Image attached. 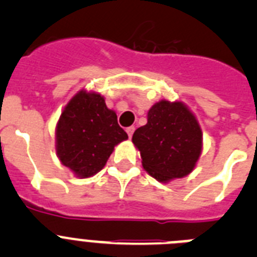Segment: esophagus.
Segmentation results:
<instances>
[{"label": "esophagus", "instance_id": "1", "mask_svg": "<svg viewBox=\"0 0 257 257\" xmlns=\"http://www.w3.org/2000/svg\"><path fill=\"white\" fill-rule=\"evenodd\" d=\"M127 135H128V138H133V134L134 131H135V127H127Z\"/></svg>", "mask_w": 257, "mask_h": 257}]
</instances>
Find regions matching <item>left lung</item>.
I'll return each mask as SVG.
<instances>
[{"label":"left lung","instance_id":"1","mask_svg":"<svg viewBox=\"0 0 257 257\" xmlns=\"http://www.w3.org/2000/svg\"><path fill=\"white\" fill-rule=\"evenodd\" d=\"M143 167L161 183L187 176L202 151V131L197 118L180 101L162 100L148 112V122L133 135Z\"/></svg>","mask_w":257,"mask_h":257}]
</instances>
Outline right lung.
Returning <instances> with one entry per match:
<instances>
[{"instance_id": "1", "label": "right lung", "mask_w": 257, "mask_h": 257, "mask_svg": "<svg viewBox=\"0 0 257 257\" xmlns=\"http://www.w3.org/2000/svg\"><path fill=\"white\" fill-rule=\"evenodd\" d=\"M127 138L104 97L82 90L70 99L59 118L56 153L78 178H90L103 169L115 145Z\"/></svg>"}]
</instances>
